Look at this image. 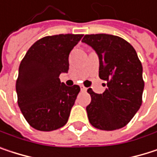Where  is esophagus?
Returning a JSON list of instances; mask_svg holds the SVG:
<instances>
[{"mask_svg": "<svg viewBox=\"0 0 157 157\" xmlns=\"http://www.w3.org/2000/svg\"><path fill=\"white\" fill-rule=\"evenodd\" d=\"M87 90H88V89H87L86 87H84L83 85L80 86V90H81V91H87Z\"/></svg>", "mask_w": 157, "mask_h": 157, "instance_id": "1", "label": "esophagus"}]
</instances>
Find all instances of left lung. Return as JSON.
I'll return each mask as SVG.
<instances>
[{"instance_id":"left-lung-1","label":"left lung","mask_w":157,"mask_h":157,"mask_svg":"<svg viewBox=\"0 0 157 157\" xmlns=\"http://www.w3.org/2000/svg\"><path fill=\"white\" fill-rule=\"evenodd\" d=\"M82 42L98 54L99 76L107 81V89L102 94L88 90L91 97L86 108L89 121L100 130L122 128L142 105L144 82L137 53L126 40L113 35H86Z\"/></svg>"}]
</instances>
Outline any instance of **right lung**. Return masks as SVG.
<instances>
[{
	"label": "right lung",
	"mask_w": 157,
	"mask_h": 157,
	"mask_svg": "<svg viewBox=\"0 0 157 157\" xmlns=\"http://www.w3.org/2000/svg\"><path fill=\"white\" fill-rule=\"evenodd\" d=\"M83 35H56L37 40L26 52L16 80L18 106L35 129L49 132L63 127L70 114L79 86L59 79L68 71V56Z\"/></svg>",
	"instance_id": "obj_1"
}]
</instances>
